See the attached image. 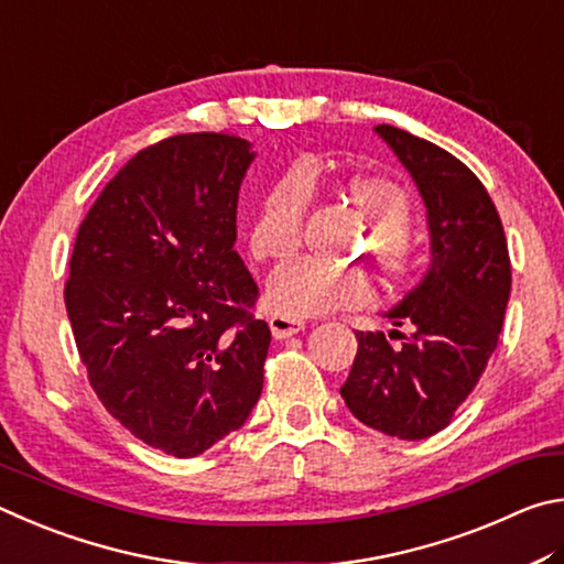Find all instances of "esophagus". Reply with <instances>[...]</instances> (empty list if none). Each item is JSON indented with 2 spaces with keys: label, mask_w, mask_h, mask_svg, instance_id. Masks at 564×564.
<instances>
[{
  "label": "esophagus",
  "mask_w": 564,
  "mask_h": 564,
  "mask_svg": "<svg viewBox=\"0 0 564 564\" xmlns=\"http://www.w3.org/2000/svg\"><path fill=\"white\" fill-rule=\"evenodd\" d=\"M270 329H272L274 339H288V337H294V334H300L304 329V322L280 317V314H274V317H270Z\"/></svg>",
  "instance_id": "obj_1"
}]
</instances>
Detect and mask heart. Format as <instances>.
<instances>
[{"instance_id": "obj_1", "label": "heart", "mask_w": 564, "mask_h": 564, "mask_svg": "<svg viewBox=\"0 0 564 564\" xmlns=\"http://www.w3.org/2000/svg\"><path fill=\"white\" fill-rule=\"evenodd\" d=\"M312 165H294L264 187L250 220V250L257 260H288L302 245L304 217L312 203ZM349 195L377 227V260L391 280L409 282L421 272L423 260L409 240L413 205L399 183L381 175L349 181ZM373 288L369 274L357 267L329 264L302 257L276 270L267 282V302L280 317L304 319L319 314L357 310L369 304Z\"/></svg>"}]
</instances>
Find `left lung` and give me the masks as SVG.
<instances>
[{
	"label": "left lung",
	"mask_w": 564,
	"mask_h": 564,
	"mask_svg": "<svg viewBox=\"0 0 564 564\" xmlns=\"http://www.w3.org/2000/svg\"><path fill=\"white\" fill-rule=\"evenodd\" d=\"M373 131L406 165L426 205L431 267L387 312L397 327H411L409 337L393 329L403 344L391 347L383 332H357V359L339 391L369 429L421 441L448 426L498 347L510 254L496 205L466 163L397 126Z\"/></svg>",
	"instance_id": "8db88e82"
}]
</instances>
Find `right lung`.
<instances>
[{
    "label": "right lung",
    "mask_w": 564,
    "mask_h": 564,
    "mask_svg": "<svg viewBox=\"0 0 564 564\" xmlns=\"http://www.w3.org/2000/svg\"><path fill=\"white\" fill-rule=\"evenodd\" d=\"M254 153L232 133L138 151L78 227L64 302L106 411L175 458L242 426L262 393L270 327L235 252L237 195Z\"/></svg>",
    "instance_id": "add662e5"
}]
</instances>
